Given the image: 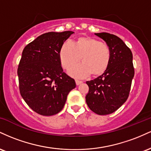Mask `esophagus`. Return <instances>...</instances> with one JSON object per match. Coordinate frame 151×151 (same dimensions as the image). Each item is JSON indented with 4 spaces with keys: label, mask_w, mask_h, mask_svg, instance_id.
<instances>
[{
    "label": "esophagus",
    "mask_w": 151,
    "mask_h": 151,
    "mask_svg": "<svg viewBox=\"0 0 151 151\" xmlns=\"http://www.w3.org/2000/svg\"><path fill=\"white\" fill-rule=\"evenodd\" d=\"M75 81H76V84H77V85H79V84H81V83H82V81L75 80Z\"/></svg>",
    "instance_id": "34e87169"
}]
</instances>
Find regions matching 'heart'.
I'll return each instance as SVG.
<instances>
[{"mask_svg":"<svg viewBox=\"0 0 151 151\" xmlns=\"http://www.w3.org/2000/svg\"><path fill=\"white\" fill-rule=\"evenodd\" d=\"M60 63L63 68L69 70L80 61L81 65L75 66L69 74L77 78H84L90 74L93 76L103 74L108 68L111 60L109 46L98 40L91 37H79L75 43L67 40L60 48Z\"/></svg>","mask_w":151,"mask_h":151,"instance_id":"1","label":"heart"}]
</instances>
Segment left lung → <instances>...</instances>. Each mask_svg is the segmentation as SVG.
Masks as SVG:
<instances>
[{
	"instance_id": "1",
	"label": "left lung",
	"mask_w": 151,
	"mask_h": 151,
	"mask_svg": "<svg viewBox=\"0 0 151 151\" xmlns=\"http://www.w3.org/2000/svg\"><path fill=\"white\" fill-rule=\"evenodd\" d=\"M105 41L111 51L107 70L93 80L87 81L89 92L86 102L99 115H107L116 111L129 96L134 77L133 55L122 40L107 32L95 33Z\"/></svg>"
}]
</instances>
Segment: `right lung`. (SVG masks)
Returning <instances> with one entry per match:
<instances>
[{
	"instance_id": "1",
	"label": "right lung",
	"mask_w": 151,
	"mask_h": 151,
	"mask_svg": "<svg viewBox=\"0 0 151 151\" xmlns=\"http://www.w3.org/2000/svg\"><path fill=\"white\" fill-rule=\"evenodd\" d=\"M73 33H44L22 51L18 68L19 89L26 104L40 115L58 114L76 87L74 79L63 72L59 56L62 44Z\"/></svg>"
}]
</instances>
